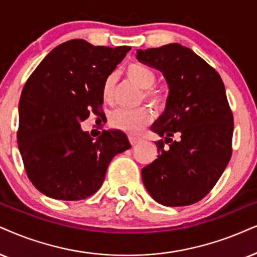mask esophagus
<instances>
[{"mask_svg":"<svg viewBox=\"0 0 257 257\" xmlns=\"http://www.w3.org/2000/svg\"><path fill=\"white\" fill-rule=\"evenodd\" d=\"M129 141H131V144L133 145V146H135L136 144H139L140 142V139L139 138H136V136H129Z\"/></svg>","mask_w":257,"mask_h":257,"instance_id":"1","label":"esophagus"}]
</instances>
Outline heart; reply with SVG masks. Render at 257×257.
<instances>
[{
	"instance_id": "obj_1",
	"label": "heart",
	"mask_w": 257,
	"mask_h": 257,
	"mask_svg": "<svg viewBox=\"0 0 257 257\" xmlns=\"http://www.w3.org/2000/svg\"><path fill=\"white\" fill-rule=\"evenodd\" d=\"M126 74L131 80L136 84L140 89L144 91V98L154 105H161L165 100V95L157 89H153V85L157 80V74L154 71L149 69L144 64L133 63L126 67ZM113 85H115V76L111 74L105 79L103 84V98L110 100L112 96ZM152 111L146 106L138 109H117L112 112L110 122L115 128L129 133V134H138L142 128L152 121Z\"/></svg>"
}]
</instances>
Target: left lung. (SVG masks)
<instances>
[{
  "instance_id": "8db88e82",
  "label": "left lung",
  "mask_w": 257,
  "mask_h": 257,
  "mask_svg": "<svg viewBox=\"0 0 257 257\" xmlns=\"http://www.w3.org/2000/svg\"><path fill=\"white\" fill-rule=\"evenodd\" d=\"M136 58L161 71L170 89L151 128L164 140L155 142L158 159L142 168V181L162 205H191L212 190L231 158L233 117L223 80L180 44L138 50Z\"/></svg>"
}]
</instances>
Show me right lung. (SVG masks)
I'll use <instances>...</instances> for the list:
<instances>
[{
    "label": "right lung",
    "instance_id": "right-lung-1",
    "mask_svg": "<svg viewBox=\"0 0 257 257\" xmlns=\"http://www.w3.org/2000/svg\"><path fill=\"white\" fill-rule=\"evenodd\" d=\"M131 50L73 39L52 50L26 82L18 145L29 180L45 196L86 199L102 186L112 158L132 147L117 129L93 140L80 126L91 111L100 113L103 84Z\"/></svg>",
    "mask_w": 257,
    "mask_h": 257
}]
</instances>
